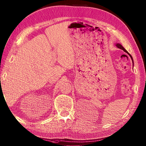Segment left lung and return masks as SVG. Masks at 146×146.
<instances>
[{
	"instance_id": "obj_1",
	"label": "left lung",
	"mask_w": 146,
	"mask_h": 146,
	"mask_svg": "<svg viewBox=\"0 0 146 146\" xmlns=\"http://www.w3.org/2000/svg\"><path fill=\"white\" fill-rule=\"evenodd\" d=\"M115 46H117V47L118 48H119V49H122V50H123V51H125V52H126V53H127V54H128L130 56V57L131 58L132 60V63H133V58H132V56H131V54H130L129 53L128 51H127L126 49H125L124 48H123L122 45H121L120 44H119V43H117V44H115Z\"/></svg>"
}]
</instances>
